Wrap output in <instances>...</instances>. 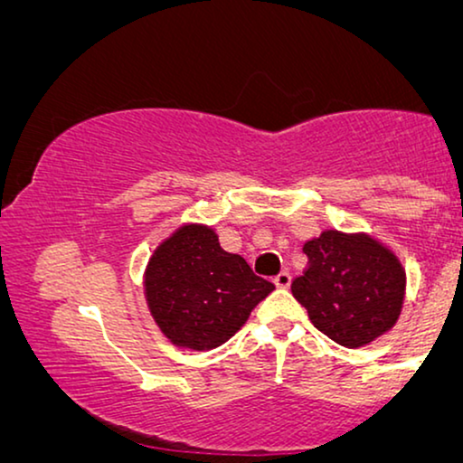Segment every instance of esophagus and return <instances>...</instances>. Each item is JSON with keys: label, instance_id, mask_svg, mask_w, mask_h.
<instances>
[{"label": "esophagus", "instance_id": "34e87169", "mask_svg": "<svg viewBox=\"0 0 463 463\" xmlns=\"http://www.w3.org/2000/svg\"><path fill=\"white\" fill-rule=\"evenodd\" d=\"M275 285L277 288H281V289H288L289 285H291V275L288 270H283V272H279V275L275 277Z\"/></svg>", "mask_w": 463, "mask_h": 463}]
</instances>
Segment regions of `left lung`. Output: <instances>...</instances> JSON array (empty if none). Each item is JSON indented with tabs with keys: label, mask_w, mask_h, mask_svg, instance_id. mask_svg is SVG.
<instances>
[{
	"label": "left lung",
	"mask_w": 463,
	"mask_h": 463,
	"mask_svg": "<svg viewBox=\"0 0 463 463\" xmlns=\"http://www.w3.org/2000/svg\"><path fill=\"white\" fill-rule=\"evenodd\" d=\"M308 269L291 294L312 325L346 348L364 346L396 323L405 298V270L367 234L325 231L304 245Z\"/></svg>",
	"instance_id": "8db88e82"
}]
</instances>
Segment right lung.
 <instances>
[{"label":"right lung","instance_id":"add662e5","mask_svg":"<svg viewBox=\"0 0 463 463\" xmlns=\"http://www.w3.org/2000/svg\"><path fill=\"white\" fill-rule=\"evenodd\" d=\"M145 288L148 308L169 340L210 350L237 334L275 285L253 275L237 253L224 251L212 229L186 224L153 253Z\"/></svg>","mask_w":463,"mask_h":463}]
</instances>
